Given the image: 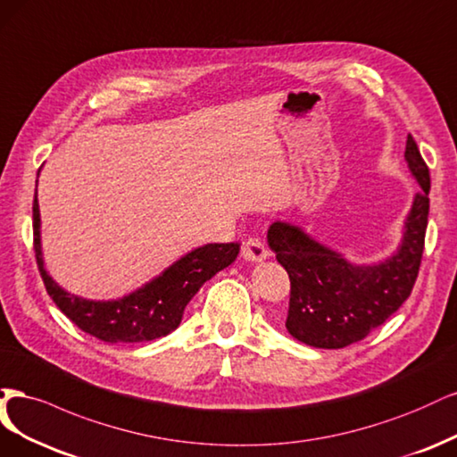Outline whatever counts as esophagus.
Returning a JSON list of instances; mask_svg holds the SVG:
<instances>
[{
    "label": "esophagus",
    "mask_w": 457,
    "mask_h": 457,
    "mask_svg": "<svg viewBox=\"0 0 457 457\" xmlns=\"http://www.w3.org/2000/svg\"><path fill=\"white\" fill-rule=\"evenodd\" d=\"M241 254L248 262H262L270 258V250L258 237H248L241 246Z\"/></svg>",
    "instance_id": "34e87169"
}]
</instances>
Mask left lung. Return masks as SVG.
<instances>
[{"label": "left lung", "instance_id": "8db88e82", "mask_svg": "<svg viewBox=\"0 0 457 457\" xmlns=\"http://www.w3.org/2000/svg\"><path fill=\"white\" fill-rule=\"evenodd\" d=\"M404 157L421 191L408 214L401 248L379 266H353L300 228L270 226L268 243L290 277L287 330L296 340L320 349L357 344L410 296L425 248L431 176L411 135Z\"/></svg>", "mask_w": 457, "mask_h": 457}]
</instances>
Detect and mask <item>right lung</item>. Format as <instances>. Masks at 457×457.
<instances>
[{"instance_id":"right-lung-1","label":"right lung","mask_w":457,"mask_h":457,"mask_svg":"<svg viewBox=\"0 0 457 457\" xmlns=\"http://www.w3.org/2000/svg\"><path fill=\"white\" fill-rule=\"evenodd\" d=\"M34 250L39 275L56 307L79 330L110 344H140L167 336L180 325L197 290L239 254V243H211L186 254L144 288L113 302H93L68 294L43 270L39 207L34 197Z\"/></svg>"}]
</instances>
